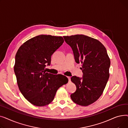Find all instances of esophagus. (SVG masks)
<instances>
[{
  "label": "esophagus",
  "instance_id": "esophagus-1",
  "mask_svg": "<svg viewBox=\"0 0 128 128\" xmlns=\"http://www.w3.org/2000/svg\"><path fill=\"white\" fill-rule=\"evenodd\" d=\"M68 82H70V77H68Z\"/></svg>",
  "mask_w": 128,
  "mask_h": 128
}]
</instances>
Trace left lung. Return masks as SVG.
I'll return each instance as SVG.
<instances>
[{
    "mask_svg": "<svg viewBox=\"0 0 128 128\" xmlns=\"http://www.w3.org/2000/svg\"><path fill=\"white\" fill-rule=\"evenodd\" d=\"M63 37L72 48L76 62L82 64V78H71L76 91L70 98L78 105L88 106L102 94L110 77V59L105 47L97 39L84 35Z\"/></svg>",
    "mask_w": 128,
    "mask_h": 128,
    "instance_id": "obj_1",
    "label": "left lung"
}]
</instances>
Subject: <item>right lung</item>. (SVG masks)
I'll use <instances>...</instances> for the list:
<instances>
[{"label":"right lung","instance_id":"obj_1","mask_svg":"<svg viewBox=\"0 0 128 128\" xmlns=\"http://www.w3.org/2000/svg\"><path fill=\"white\" fill-rule=\"evenodd\" d=\"M64 42L61 36L40 35L25 42L18 49L14 71L20 91L31 104L37 106L49 104L58 89L68 82L62 75L46 72L51 57Z\"/></svg>","mask_w":128,"mask_h":128}]
</instances>
